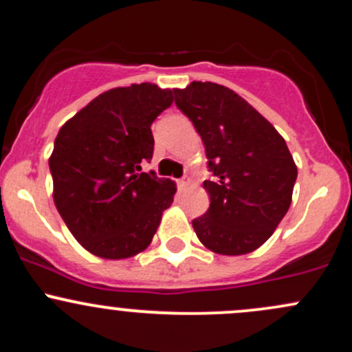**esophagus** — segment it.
<instances>
[{"label": "esophagus", "mask_w": 352, "mask_h": 352, "mask_svg": "<svg viewBox=\"0 0 352 352\" xmlns=\"http://www.w3.org/2000/svg\"><path fill=\"white\" fill-rule=\"evenodd\" d=\"M187 186H188V179H187V177H184V179L177 180V187H179V190H184V188H186Z\"/></svg>", "instance_id": "obj_1"}]
</instances>
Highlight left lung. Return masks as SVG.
Segmentation results:
<instances>
[{
	"label": "left lung",
	"mask_w": 352,
	"mask_h": 352,
	"mask_svg": "<svg viewBox=\"0 0 352 352\" xmlns=\"http://www.w3.org/2000/svg\"><path fill=\"white\" fill-rule=\"evenodd\" d=\"M175 104L194 123L214 179L210 206L192 221L207 250L239 256L260 248L292 204L297 165L278 131L229 87L190 82Z\"/></svg>",
	"instance_id": "left-lung-1"
}]
</instances>
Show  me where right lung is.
Instances as JSON below:
<instances>
[{
	"label": "right lung",
	"mask_w": 352,
	"mask_h": 352,
	"mask_svg": "<svg viewBox=\"0 0 352 352\" xmlns=\"http://www.w3.org/2000/svg\"><path fill=\"white\" fill-rule=\"evenodd\" d=\"M173 91L131 84L102 92L60 128L49 158L54 202L89 253L123 260L146 250L172 206L175 182L142 172L151 160V123Z\"/></svg>",
	"instance_id": "obj_1"
}]
</instances>
